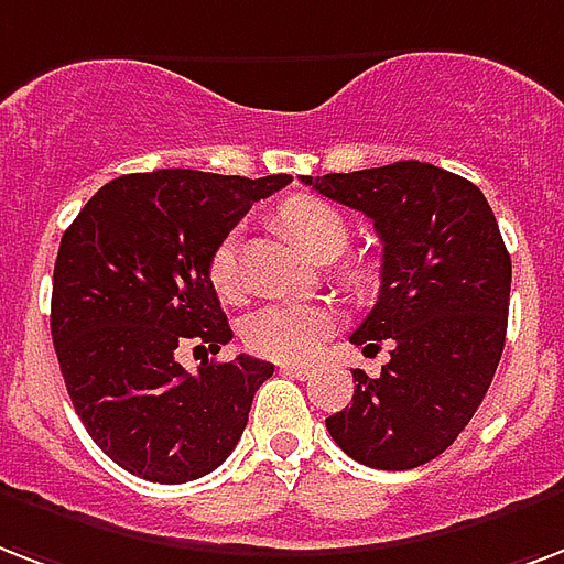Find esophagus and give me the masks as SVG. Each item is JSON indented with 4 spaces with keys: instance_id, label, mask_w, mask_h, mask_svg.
<instances>
[{
    "instance_id": "1",
    "label": "esophagus",
    "mask_w": 564,
    "mask_h": 564,
    "mask_svg": "<svg viewBox=\"0 0 564 564\" xmlns=\"http://www.w3.org/2000/svg\"><path fill=\"white\" fill-rule=\"evenodd\" d=\"M283 376H292V378H313V367H304V364H283L281 367Z\"/></svg>"
}]
</instances>
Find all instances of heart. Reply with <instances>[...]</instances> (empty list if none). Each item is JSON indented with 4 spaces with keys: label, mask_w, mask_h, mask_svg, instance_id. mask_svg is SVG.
<instances>
[{
    "label": "heart",
    "mask_w": 564,
    "mask_h": 564,
    "mask_svg": "<svg viewBox=\"0 0 564 564\" xmlns=\"http://www.w3.org/2000/svg\"><path fill=\"white\" fill-rule=\"evenodd\" d=\"M278 215H281L283 227L299 239L301 248L311 251L316 260L337 257L349 245V221L343 218L337 206L322 197H286ZM206 274L221 299H239L242 281H239V234L236 230L215 245L209 263H206ZM330 328H334V316L322 304L269 301L245 316L242 339L248 349L263 358L301 360L316 351V346L328 337Z\"/></svg>",
    "instance_id": "heart-1"
}]
</instances>
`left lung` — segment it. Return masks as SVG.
<instances>
[{"label": "left lung", "instance_id": "1", "mask_svg": "<svg viewBox=\"0 0 564 564\" xmlns=\"http://www.w3.org/2000/svg\"><path fill=\"white\" fill-rule=\"evenodd\" d=\"M372 221L381 253L376 307L355 346L390 343L381 376L364 369L351 405L325 420L355 462L411 470L462 435L500 364L511 257L491 206L470 180L429 162L301 177Z\"/></svg>", "mask_w": 564, "mask_h": 564}]
</instances>
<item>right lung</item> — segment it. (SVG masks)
Wrapping results in <instances>:
<instances>
[{
	"label": "right lung",
	"mask_w": 564,
	"mask_h": 564,
	"mask_svg": "<svg viewBox=\"0 0 564 564\" xmlns=\"http://www.w3.org/2000/svg\"><path fill=\"white\" fill-rule=\"evenodd\" d=\"M290 180L123 174L64 230L50 316L58 367L94 444L132 476L192 482L239 444L272 364L239 355L188 372L177 355H215L234 339L206 274L209 253L253 200Z\"/></svg>",
	"instance_id": "1"
}]
</instances>
